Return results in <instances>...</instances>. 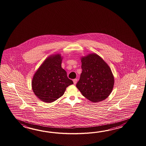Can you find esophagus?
<instances>
[{
  "mask_svg": "<svg viewBox=\"0 0 146 146\" xmlns=\"http://www.w3.org/2000/svg\"><path fill=\"white\" fill-rule=\"evenodd\" d=\"M77 79H74L73 80V82H74V84H77Z\"/></svg>",
  "mask_w": 146,
  "mask_h": 146,
  "instance_id": "34e87169",
  "label": "esophagus"
}]
</instances>
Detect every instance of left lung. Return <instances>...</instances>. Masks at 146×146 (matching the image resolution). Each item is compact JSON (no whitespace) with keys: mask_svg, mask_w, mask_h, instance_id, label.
<instances>
[{"mask_svg":"<svg viewBox=\"0 0 146 146\" xmlns=\"http://www.w3.org/2000/svg\"><path fill=\"white\" fill-rule=\"evenodd\" d=\"M82 73L76 87L83 96L92 102L106 99L112 92L114 78L111 69L96 54L81 58Z\"/></svg>","mask_w":146,"mask_h":146,"instance_id":"1","label":"left lung"}]
</instances>
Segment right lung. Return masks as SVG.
<instances>
[{
	"mask_svg": "<svg viewBox=\"0 0 146 146\" xmlns=\"http://www.w3.org/2000/svg\"><path fill=\"white\" fill-rule=\"evenodd\" d=\"M60 54L49 56L35 73L32 81L35 96L44 102L56 101L64 94L66 88L74 84L62 68Z\"/></svg>",
	"mask_w": 146,
	"mask_h": 146,
	"instance_id": "add662e5",
	"label": "right lung"
}]
</instances>
